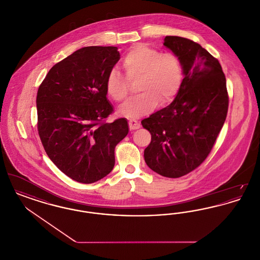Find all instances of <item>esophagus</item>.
<instances>
[{
    "mask_svg": "<svg viewBox=\"0 0 260 260\" xmlns=\"http://www.w3.org/2000/svg\"><path fill=\"white\" fill-rule=\"evenodd\" d=\"M128 127L131 131H135V129H138L140 127V124L136 121V120H129L128 121Z\"/></svg>",
    "mask_w": 260,
    "mask_h": 260,
    "instance_id": "1",
    "label": "esophagus"
}]
</instances>
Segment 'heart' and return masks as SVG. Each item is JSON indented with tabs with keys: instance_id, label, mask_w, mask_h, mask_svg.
Instances as JSON below:
<instances>
[{
	"instance_id": "obj_1",
	"label": "heart",
	"mask_w": 260,
	"mask_h": 260,
	"mask_svg": "<svg viewBox=\"0 0 260 260\" xmlns=\"http://www.w3.org/2000/svg\"><path fill=\"white\" fill-rule=\"evenodd\" d=\"M122 65L127 80L138 79L137 90L141 91L120 107V113L126 117L137 118L153 111L160 102L171 103L182 86V62L173 52H161L138 44L127 50ZM127 80L117 70H111L105 83L107 94L117 102L124 101L129 93Z\"/></svg>"
}]
</instances>
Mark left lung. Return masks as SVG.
Masks as SVG:
<instances>
[{
	"instance_id": "1",
	"label": "left lung",
	"mask_w": 260,
	"mask_h": 260,
	"mask_svg": "<svg viewBox=\"0 0 260 260\" xmlns=\"http://www.w3.org/2000/svg\"><path fill=\"white\" fill-rule=\"evenodd\" d=\"M164 46L182 62L184 78L173 102L141 124L151 134L144 160L155 173L177 178L206 160L228 111L226 79L219 61L199 44L167 36Z\"/></svg>"
}]
</instances>
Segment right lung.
Listing matches in <instances>:
<instances>
[{"mask_svg": "<svg viewBox=\"0 0 260 260\" xmlns=\"http://www.w3.org/2000/svg\"><path fill=\"white\" fill-rule=\"evenodd\" d=\"M120 59L117 47L76 50L49 71L37 93L38 132L46 153L67 176L93 183L111 173L115 147L128 134L113 107L106 78Z\"/></svg>", "mask_w": 260, "mask_h": 260, "instance_id": "obj_1", "label": "right lung"}]
</instances>
